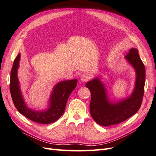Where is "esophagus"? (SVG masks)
<instances>
[{"label":"esophagus","instance_id":"esophagus-1","mask_svg":"<svg viewBox=\"0 0 156 156\" xmlns=\"http://www.w3.org/2000/svg\"><path fill=\"white\" fill-rule=\"evenodd\" d=\"M90 79V76L86 73H83L80 76V80L83 82H86Z\"/></svg>","mask_w":156,"mask_h":156}]
</instances>
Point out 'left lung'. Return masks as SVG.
Masks as SVG:
<instances>
[{
  "label": "left lung",
  "mask_w": 156,
  "mask_h": 156,
  "mask_svg": "<svg viewBox=\"0 0 156 156\" xmlns=\"http://www.w3.org/2000/svg\"><path fill=\"white\" fill-rule=\"evenodd\" d=\"M125 58L136 74L134 89L129 96L113 101L109 97L105 83L98 77L86 83L91 95V116L99 125L107 126L121 122L134 115L141 106L146 78L144 65L136 48L130 49Z\"/></svg>",
  "instance_id": "obj_1"
}]
</instances>
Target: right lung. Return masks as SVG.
I'll list each match as a JSON object with an SVG mask.
<instances>
[{
	"label": "right lung",
	"mask_w": 156,
	"mask_h": 156,
	"mask_svg": "<svg viewBox=\"0 0 156 156\" xmlns=\"http://www.w3.org/2000/svg\"><path fill=\"white\" fill-rule=\"evenodd\" d=\"M20 61V53L15 58L10 73V90L14 106L20 113L31 121L41 124L55 122L65 112L69 95L77 85V79L61 81L56 83L51 91L47 108L35 111L27 106L22 94L18 72Z\"/></svg>",
	"instance_id": "1"
}]
</instances>
